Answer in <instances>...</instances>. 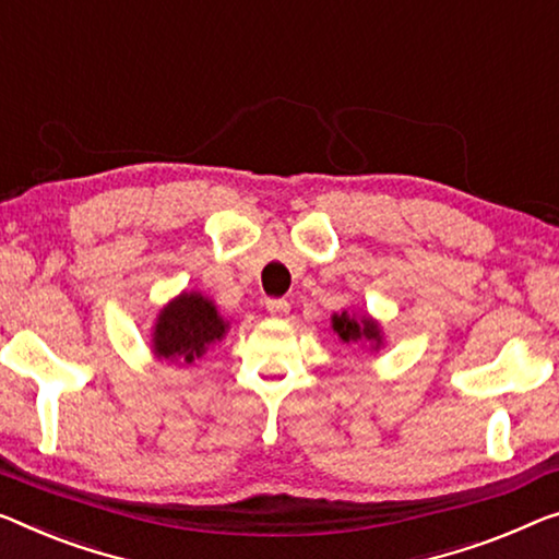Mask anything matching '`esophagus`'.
Instances as JSON below:
<instances>
[{
    "instance_id": "34e87169",
    "label": "esophagus",
    "mask_w": 559,
    "mask_h": 559,
    "mask_svg": "<svg viewBox=\"0 0 559 559\" xmlns=\"http://www.w3.org/2000/svg\"><path fill=\"white\" fill-rule=\"evenodd\" d=\"M265 308H269L271 316H276V319H283V316H288L290 304L283 301V298H269V301H265Z\"/></svg>"
}]
</instances>
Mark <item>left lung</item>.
I'll use <instances>...</instances> for the list:
<instances>
[{"label": "left lung", "mask_w": 559, "mask_h": 559, "mask_svg": "<svg viewBox=\"0 0 559 559\" xmlns=\"http://www.w3.org/2000/svg\"><path fill=\"white\" fill-rule=\"evenodd\" d=\"M331 329L344 344H371V348H379L384 344L381 336L379 321H373L371 316H352L348 311L333 313L331 316Z\"/></svg>", "instance_id": "left-lung-1"}]
</instances>
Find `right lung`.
<instances>
[{"mask_svg":"<svg viewBox=\"0 0 559 559\" xmlns=\"http://www.w3.org/2000/svg\"><path fill=\"white\" fill-rule=\"evenodd\" d=\"M228 323L218 308L198 290H182L157 313L153 329V354L160 361L193 364L226 336Z\"/></svg>","mask_w":559,"mask_h":559,"instance_id":"right-lung-1","label":"right lung"}]
</instances>
